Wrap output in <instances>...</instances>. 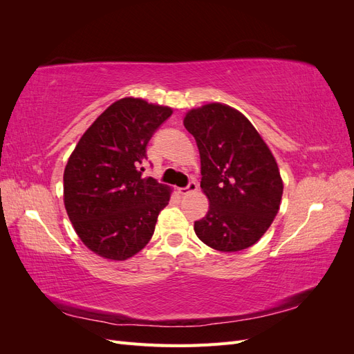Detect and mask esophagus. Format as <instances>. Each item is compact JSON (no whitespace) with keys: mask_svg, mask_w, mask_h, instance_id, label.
Returning a JSON list of instances; mask_svg holds the SVG:
<instances>
[{"mask_svg":"<svg viewBox=\"0 0 354 354\" xmlns=\"http://www.w3.org/2000/svg\"><path fill=\"white\" fill-rule=\"evenodd\" d=\"M196 190H198V185L195 183V181H190V183H189L186 187H180V189H178V194L186 196V195L194 194V192H196Z\"/></svg>","mask_w":354,"mask_h":354,"instance_id":"34e87169","label":"esophagus"}]
</instances>
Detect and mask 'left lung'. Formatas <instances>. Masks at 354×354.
Masks as SVG:
<instances>
[{
  "label": "left lung",
  "mask_w": 354,
  "mask_h": 354,
  "mask_svg": "<svg viewBox=\"0 0 354 354\" xmlns=\"http://www.w3.org/2000/svg\"><path fill=\"white\" fill-rule=\"evenodd\" d=\"M185 127L196 140L201 187L209 199L195 233L217 251L248 248L270 227L281 205L283 185L270 149L241 112L221 103L192 109Z\"/></svg>",
  "instance_id": "1"
}]
</instances>
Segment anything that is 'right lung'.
<instances>
[{
    "label": "right lung",
    "mask_w": 354,
    "mask_h": 354,
    "mask_svg": "<svg viewBox=\"0 0 354 354\" xmlns=\"http://www.w3.org/2000/svg\"><path fill=\"white\" fill-rule=\"evenodd\" d=\"M173 113L167 106L127 97L84 133L63 174L65 207L84 245L122 261L151 241L169 187L143 177L146 146Z\"/></svg>",
    "instance_id": "add662e5"
}]
</instances>
